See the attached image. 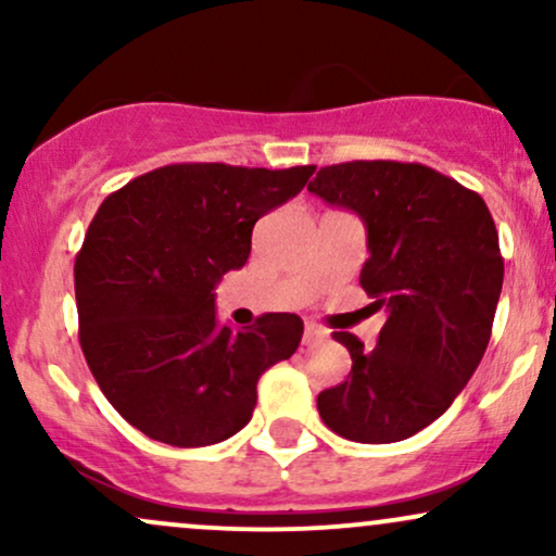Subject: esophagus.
<instances>
[{"instance_id":"obj_1","label":"esophagus","mask_w":556,"mask_h":556,"mask_svg":"<svg viewBox=\"0 0 556 556\" xmlns=\"http://www.w3.org/2000/svg\"><path fill=\"white\" fill-rule=\"evenodd\" d=\"M327 337H329V331L324 327H318V324H314V321L305 324V329H303V344H305V348H314V344L324 342Z\"/></svg>"}]
</instances>
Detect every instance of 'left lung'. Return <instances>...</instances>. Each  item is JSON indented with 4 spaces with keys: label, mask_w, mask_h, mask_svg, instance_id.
<instances>
[{
    "label": "left lung",
    "mask_w": 556,
    "mask_h": 556,
    "mask_svg": "<svg viewBox=\"0 0 556 556\" xmlns=\"http://www.w3.org/2000/svg\"><path fill=\"white\" fill-rule=\"evenodd\" d=\"M308 190L363 219L361 287L387 314L374 350L334 331L353 368L318 394V416L350 442H402L442 416L486 353L504 279L494 219L473 190L410 162L331 164Z\"/></svg>",
    "instance_id": "8db88e82"
}]
</instances>
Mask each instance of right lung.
<instances>
[{
	"instance_id": "add662e5",
	"label": "right lung",
	"mask_w": 556,
	"mask_h": 556,
	"mask_svg": "<svg viewBox=\"0 0 556 556\" xmlns=\"http://www.w3.org/2000/svg\"><path fill=\"white\" fill-rule=\"evenodd\" d=\"M314 172L167 164L99 206L75 258L80 348L104 397L149 439L225 442L251 420L261 374L298 350L295 314L219 327L214 287L245 266L253 225Z\"/></svg>"
}]
</instances>
